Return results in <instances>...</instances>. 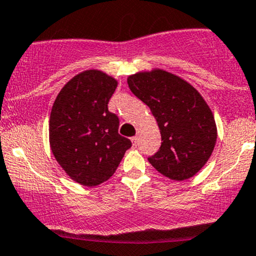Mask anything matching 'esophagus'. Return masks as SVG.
I'll return each instance as SVG.
<instances>
[{"instance_id": "34e87169", "label": "esophagus", "mask_w": 256, "mask_h": 256, "mask_svg": "<svg viewBox=\"0 0 256 256\" xmlns=\"http://www.w3.org/2000/svg\"><path fill=\"white\" fill-rule=\"evenodd\" d=\"M131 141H132V144L136 146V144H138V136H134V138H131Z\"/></svg>"}]
</instances>
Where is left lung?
<instances>
[{
    "label": "left lung",
    "mask_w": 256,
    "mask_h": 256,
    "mask_svg": "<svg viewBox=\"0 0 256 256\" xmlns=\"http://www.w3.org/2000/svg\"><path fill=\"white\" fill-rule=\"evenodd\" d=\"M134 95L151 110L161 132V147L148 162L164 177L184 180L209 160L216 142V125L202 95L184 79L162 69L128 78Z\"/></svg>",
    "instance_id": "left-lung-1"
}]
</instances>
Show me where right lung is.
Segmentation results:
<instances>
[{
    "label": "right lung",
    "instance_id": "1",
    "mask_svg": "<svg viewBox=\"0 0 256 256\" xmlns=\"http://www.w3.org/2000/svg\"><path fill=\"white\" fill-rule=\"evenodd\" d=\"M118 80L96 69L62 88L49 118V144L56 162L76 182L94 187L115 174L131 141L118 134L108 109Z\"/></svg>",
    "mask_w": 256,
    "mask_h": 256
}]
</instances>
